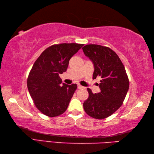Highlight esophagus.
<instances>
[{
	"instance_id": "1",
	"label": "esophagus",
	"mask_w": 154,
	"mask_h": 154,
	"mask_svg": "<svg viewBox=\"0 0 154 154\" xmlns=\"http://www.w3.org/2000/svg\"><path fill=\"white\" fill-rule=\"evenodd\" d=\"M77 87L79 88V89H85V87H83V86H81L80 84H78L77 85Z\"/></svg>"
}]
</instances>
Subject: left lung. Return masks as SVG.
Wrapping results in <instances>:
<instances>
[{"mask_svg": "<svg viewBox=\"0 0 154 154\" xmlns=\"http://www.w3.org/2000/svg\"><path fill=\"white\" fill-rule=\"evenodd\" d=\"M82 49L94 64L93 79L101 77L100 93L93 94L87 89L89 97L83 103L84 110L94 119H106L122 106L128 91L129 79L125 67L118 55L109 48L89 44Z\"/></svg>", "mask_w": 154, "mask_h": 154, "instance_id": "1", "label": "left lung"}]
</instances>
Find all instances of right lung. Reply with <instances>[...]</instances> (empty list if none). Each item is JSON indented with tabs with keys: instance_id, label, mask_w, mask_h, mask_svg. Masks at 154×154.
<instances>
[{
	"instance_id": "add662e5",
	"label": "right lung",
	"mask_w": 154,
	"mask_h": 154,
	"mask_svg": "<svg viewBox=\"0 0 154 154\" xmlns=\"http://www.w3.org/2000/svg\"><path fill=\"white\" fill-rule=\"evenodd\" d=\"M83 46L76 43L52 45L32 66L27 79L28 89L35 106L45 115L57 116L67 110L77 85H61L60 74L67 71L70 59Z\"/></svg>"
}]
</instances>
